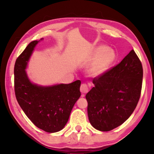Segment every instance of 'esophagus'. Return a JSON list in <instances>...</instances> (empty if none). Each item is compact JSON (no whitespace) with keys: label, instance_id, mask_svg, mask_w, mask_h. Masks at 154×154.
I'll list each match as a JSON object with an SVG mask.
<instances>
[{"label":"esophagus","instance_id":"esophagus-1","mask_svg":"<svg viewBox=\"0 0 154 154\" xmlns=\"http://www.w3.org/2000/svg\"><path fill=\"white\" fill-rule=\"evenodd\" d=\"M89 90V86L86 83H82L80 87V91L82 94H86Z\"/></svg>","mask_w":154,"mask_h":154}]
</instances>
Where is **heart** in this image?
<instances>
[{"label": "heart", "instance_id": "obj_1", "mask_svg": "<svg viewBox=\"0 0 154 154\" xmlns=\"http://www.w3.org/2000/svg\"><path fill=\"white\" fill-rule=\"evenodd\" d=\"M95 59L88 71L93 76H98L105 72L109 67L116 60V55L113 49L107 48L106 46H98L94 50L90 59Z\"/></svg>", "mask_w": 154, "mask_h": 154}]
</instances>
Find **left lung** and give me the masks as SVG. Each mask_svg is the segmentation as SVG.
I'll list each match as a JSON object with an SVG mask.
<instances>
[{"instance_id":"left-lung-1","label":"left lung","mask_w":154,"mask_h":154,"mask_svg":"<svg viewBox=\"0 0 154 154\" xmlns=\"http://www.w3.org/2000/svg\"><path fill=\"white\" fill-rule=\"evenodd\" d=\"M143 75L141 62L132 49L118 64L94 78V86L85 96L94 128L110 131L128 119L139 100Z\"/></svg>"}]
</instances>
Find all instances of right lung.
Returning a JSON list of instances; mask_svg holds the SVG:
<instances>
[{"label":"right lung","mask_w":154,"mask_h":154,"mask_svg":"<svg viewBox=\"0 0 154 154\" xmlns=\"http://www.w3.org/2000/svg\"><path fill=\"white\" fill-rule=\"evenodd\" d=\"M38 41L28 44L14 66V90L21 108L35 126L47 132L61 130L81 96V81L69 84L42 87L32 84L25 72L27 62Z\"/></svg>","instance_id":"add662e5"}]
</instances>
